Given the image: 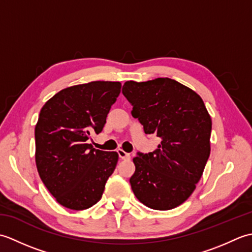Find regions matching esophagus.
<instances>
[{
    "label": "esophagus",
    "mask_w": 252,
    "mask_h": 252,
    "mask_svg": "<svg viewBox=\"0 0 252 252\" xmlns=\"http://www.w3.org/2000/svg\"><path fill=\"white\" fill-rule=\"evenodd\" d=\"M117 153H118V155H119V157H120L121 159H130V158H131L130 154L126 153V152L123 151V149H121V148H120V149H118Z\"/></svg>",
    "instance_id": "1"
}]
</instances>
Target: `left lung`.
Segmentation results:
<instances>
[{
	"label": "left lung",
	"instance_id": "obj_1",
	"mask_svg": "<svg viewBox=\"0 0 252 252\" xmlns=\"http://www.w3.org/2000/svg\"><path fill=\"white\" fill-rule=\"evenodd\" d=\"M122 93L146 134L161 140L156 151L133 158V192L155 210L182 205L195 190L210 156L212 122L203 100L169 78L126 81Z\"/></svg>",
	"mask_w": 252,
	"mask_h": 252
}]
</instances>
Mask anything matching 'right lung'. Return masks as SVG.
<instances>
[{
  "label": "right lung",
  "instance_id": "obj_1",
  "mask_svg": "<svg viewBox=\"0 0 252 252\" xmlns=\"http://www.w3.org/2000/svg\"><path fill=\"white\" fill-rule=\"evenodd\" d=\"M120 91V82L78 84L60 91L42 107L34 130L36 169L63 207L84 210L103 195L119 156L93 148L88 140L103 130Z\"/></svg>",
  "mask_w": 252,
  "mask_h": 252
}]
</instances>
